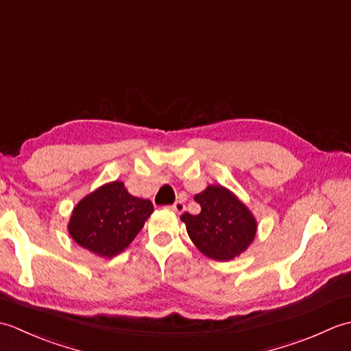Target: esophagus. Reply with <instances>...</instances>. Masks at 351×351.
<instances>
[{
  "instance_id": "1",
  "label": "esophagus",
  "mask_w": 351,
  "mask_h": 351,
  "mask_svg": "<svg viewBox=\"0 0 351 351\" xmlns=\"http://www.w3.org/2000/svg\"><path fill=\"white\" fill-rule=\"evenodd\" d=\"M171 210H173L178 214H181L185 210V205H184V202H181V200H178V202H175L173 205H171Z\"/></svg>"
}]
</instances>
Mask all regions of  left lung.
Wrapping results in <instances>:
<instances>
[{
    "label": "left lung",
    "instance_id": "obj_1",
    "mask_svg": "<svg viewBox=\"0 0 351 351\" xmlns=\"http://www.w3.org/2000/svg\"><path fill=\"white\" fill-rule=\"evenodd\" d=\"M197 215L184 213L190 240L205 256L220 263L240 256L255 241L258 221L237 195L223 185H208L195 196Z\"/></svg>",
    "mask_w": 351,
    "mask_h": 351
}]
</instances>
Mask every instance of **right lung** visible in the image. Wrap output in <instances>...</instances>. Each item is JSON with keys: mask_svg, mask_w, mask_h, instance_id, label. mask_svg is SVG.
<instances>
[{"mask_svg": "<svg viewBox=\"0 0 351 351\" xmlns=\"http://www.w3.org/2000/svg\"><path fill=\"white\" fill-rule=\"evenodd\" d=\"M152 213L151 200L130 195L125 184L116 180L73 206L68 232L83 249L108 259L128 247Z\"/></svg>", "mask_w": 351, "mask_h": 351, "instance_id": "1", "label": "right lung"}]
</instances>
